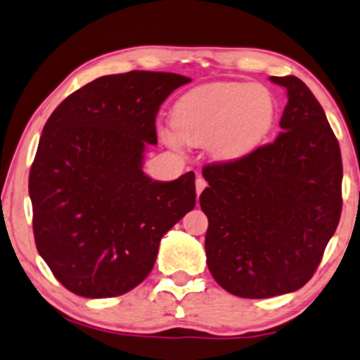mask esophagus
<instances>
[{
  "label": "esophagus",
  "instance_id": "34e87169",
  "mask_svg": "<svg viewBox=\"0 0 360 360\" xmlns=\"http://www.w3.org/2000/svg\"><path fill=\"white\" fill-rule=\"evenodd\" d=\"M207 188V183H205V179L204 177H198V179H195V193H198V195H200V193H202V191Z\"/></svg>",
  "mask_w": 360,
  "mask_h": 360
}]
</instances>
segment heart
Segmentation results:
<instances>
[{
	"instance_id": "heart-1",
	"label": "heart",
	"mask_w": 360,
	"mask_h": 360,
	"mask_svg": "<svg viewBox=\"0 0 360 360\" xmlns=\"http://www.w3.org/2000/svg\"><path fill=\"white\" fill-rule=\"evenodd\" d=\"M276 117V100L262 84L212 82L177 98L169 128L160 138L171 148L207 145L220 161H233L252 153L265 140Z\"/></svg>"
}]
</instances>
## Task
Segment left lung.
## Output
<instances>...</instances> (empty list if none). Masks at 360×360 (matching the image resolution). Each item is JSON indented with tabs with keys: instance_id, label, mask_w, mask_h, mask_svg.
Here are the masks:
<instances>
[{
	"instance_id": "8db88e82",
	"label": "left lung",
	"mask_w": 360,
	"mask_h": 360,
	"mask_svg": "<svg viewBox=\"0 0 360 360\" xmlns=\"http://www.w3.org/2000/svg\"><path fill=\"white\" fill-rule=\"evenodd\" d=\"M288 92L281 133L233 161L202 167L214 280L240 298H271L311 280L342 210L338 138L313 92L295 75L270 77Z\"/></svg>"
}]
</instances>
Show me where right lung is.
Listing matches in <instances>:
<instances>
[{"label":"right lung","instance_id":"1","mask_svg":"<svg viewBox=\"0 0 360 360\" xmlns=\"http://www.w3.org/2000/svg\"><path fill=\"white\" fill-rule=\"evenodd\" d=\"M191 79L103 75L70 94L44 124L30 172L32 230L54 276L84 298L128 293L150 275L161 237L195 205V176L143 172L161 103Z\"/></svg>","mask_w":360,"mask_h":360}]
</instances>
